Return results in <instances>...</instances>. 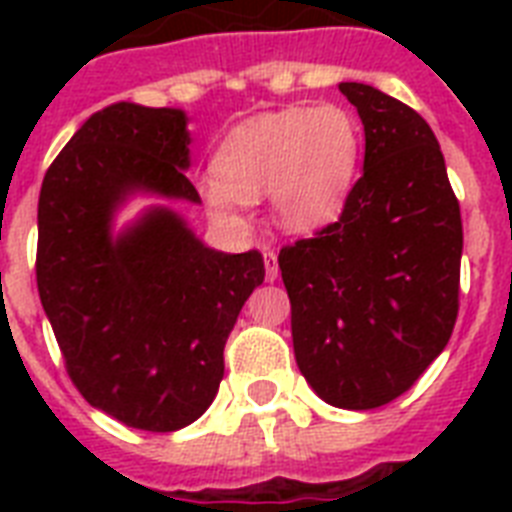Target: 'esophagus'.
I'll return each mask as SVG.
<instances>
[{
  "instance_id": "obj_1",
  "label": "esophagus",
  "mask_w": 512,
  "mask_h": 512,
  "mask_svg": "<svg viewBox=\"0 0 512 512\" xmlns=\"http://www.w3.org/2000/svg\"><path fill=\"white\" fill-rule=\"evenodd\" d=\"M265 260V279L268 281H276V276H279V255L273 252V249H268L263 255Z\"/></svg>"
}]
</instances>
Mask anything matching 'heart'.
Segmentation results:
<instances>
[{"label":"heart","instance_id":"obj_1","mask_svg":"<svg viewBox=\"0 0 512 512\" xmlns=\"http://www.w3.org/2000/svg\"><path fill=\"white\" fill-rule=\"evenodd\" d=\"M361 124L345 106H289L233 127L201 180L209 209L239 220L244 199L271 193L273 220L295 233L332 223L356 183Z\"/></svg>","mask_w":512,"mask_h":512}]
</instances>
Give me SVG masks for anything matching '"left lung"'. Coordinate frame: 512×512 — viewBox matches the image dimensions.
I'll use <instances>...</instances> for the list:
<instances>
[{
    "mask_svg": "<svg viewBox=\"0 0 512 512\" xmlns=\"http://www.w3.org/2000/svg\"><path fill=\"white\" fill-rule=\"evenodd\" d=\"M364 175L337 223L279 252L300 372L327 404L377 409L446 348L460 311L462 217L436 135L361 82Z\"/></svg>",
    "mask_w": 512,
    "mask_h": 512,
    "instance_id": "left-lung-1",
    "label": "left lung"
}]
</instances>
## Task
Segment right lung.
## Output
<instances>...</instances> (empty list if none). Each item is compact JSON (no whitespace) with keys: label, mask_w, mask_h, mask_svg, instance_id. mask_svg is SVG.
Wrapping results in <instances>:
<instances>
[{"label":"right lung","mask_w":512,"mask_h":512,"mask_svg":"<svg viewBox=\"0 0 512 512\" xmlns=\"http://www.w3.org/2000/svg\"><path fill=\"white\" fill-rule=\"evenodd\" d=\"M180 108L114 103L60 151L39 193L36 287L76 390L138 430L170 433L207 412L223 348L265 279L257 249L204 247L170 207L114 236L135 193L199 204Z\"/></svg>","instance_id":"right-lung-1"}]
</instances>
